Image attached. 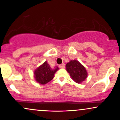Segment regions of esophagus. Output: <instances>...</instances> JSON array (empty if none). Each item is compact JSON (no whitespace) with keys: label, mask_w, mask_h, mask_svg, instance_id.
<instances>
[{"label":"esophagus","mask_w":120,"mask_h":120,"mask_svg":"<svg viewBox=\"0 0 120 120\" xmlns=\"http://www.w3.org/2000/svg\"><path fill=\"white\" fill-rule=\"evenodd\" d=\"M59 67H60V68L61 69H64L65 68V65L63 63V64H62L61 65H59Z\"/></svg>","instance_id":"1"}]
</instances>
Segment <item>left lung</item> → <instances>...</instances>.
I'll use <instances>...</instances> for the list:
<instances>
[{"mask_svg":"<svg viewBox=\"0 0 120 120\" xmlns=\"http://www.w3.org/2000/svg\"><path fill=\"white\" fill-rule=\"evenodd\" d=\"M66 69L76 83H81L86 79L87 73L85 67L77 60H71L66 65Z\"/></svg>","mask_w":120,"mask_h":120,"instance_id":"8db88e82","label":"left lung"}]
</instances>
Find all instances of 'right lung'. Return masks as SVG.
Instances as JSON below:
<instances>
[{
    "label": "right lung",
    "mask_w": 120,
    "mask_h": 120,
    "mask_svg": "<svg viewBox=\"0 0 120 120\" xmlns=\"http://www.w3.org/2000/svg\"><path fill=\"white\" fill-rule=\"evenodd\" d=\"M58 69L57 67L51 68L47 62L45 61L34 71V77L37 82L45 85L53 79L54 74Z\"/></svg>",
    "instance_id": "1"
}]
</instances>
